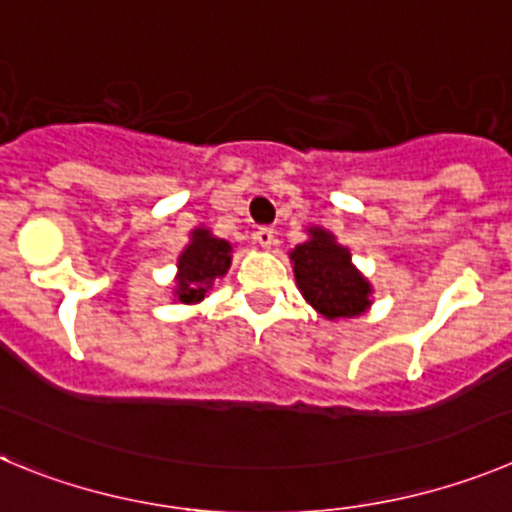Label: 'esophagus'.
Returning <instances> with one entry per match:
<instances>
[{"instance_id": "34e87169", "label": "esophagus", "mask_w": 512, "mask_h": 512, "mask_svg": "<svg viewBox=\"0 0 512 512\" xmlns=\"http://www.w3.org/2000/svg\"><path fill=\"white\" fill-rule=\"evenodd\" d=\"M257 242H260V247H265V250H270V247L275 245V229L273 227H260L255 232Z\"/></svg>"}]
</instances>
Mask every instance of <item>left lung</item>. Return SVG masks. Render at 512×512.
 Returning a JSON list of instances; mask_svg holds the SVG:
<instances>
[{
  "mask_svg": "<svg viewBox=\"0 0 512 512\" xmlns=\"http://www.w3.org/2000/svg\"><path fill=\"white\" fill-rule=\"evenodd\" d=\"M303 298L326 319H352L370 308L372 285L352 265V255L321 227L308 229V242L290 252Z\"/></svg>",
  "mask_w": 512,
  "mask_h": 512,
  "instance_id": "1",
  "label": "left lung"
}]
</instances>
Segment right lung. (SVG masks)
I'll return each instance as SVG.
<instances>
[{"mask_svg":"<svg viewBox=\"0 0 512 512\" xmlns=\"http://www.w3.org/2000/svg\"><path fill=\"white\" fill-rule=\"evenodd\" d=\"M229 265H232V245L227 239L211 237L209 229H193L191 242L178 257V301H204L206 290L211 288L216 278L227 275Z\"/></svg>","mask_w":512,"mask_h":512,"instance_id":"obj_1","label":"right lung"}]
</instances>
